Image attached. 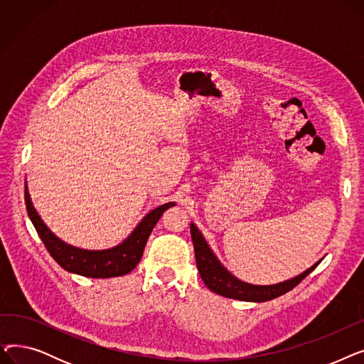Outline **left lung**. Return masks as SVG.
Wrapping results in <instances>:
<instances>
[{
    "label": "left lung",
    "mask_w": 364,
    "mask_h": 364,
    "mask_svg": "<svg viewBox=\"0 0 364 364\" xmlns=\"http://www.w3.org/2000/svg\"><path fill=\"white\" fill-rule=\"evenodd\" d=\"M190 233H192V240L195 246L198 270L203 283L206 284V288L221 296L239 301L265 302L280 295H284L286 292L294 289L299 282L307 277L323 259H318L316 264L310 267V269L292 279L283 280L274 284H252L237 279L235 274H232L225 269L214 254V251L211 250V246L205 240L203 235L200 233L195 223H190Z\"/></svg>",
    "instance_id": "left-lung-1"
}]
</instances>
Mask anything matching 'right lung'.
<instances>
[{
	"label": "right lung",
	"mask_w": 364,
	"mask_h": 364,
	"mask_svg": "<svg viewBox=\"0 0 364 364\" xmlns=\"http://www.w3.org/2000/svg\"><path fill=\"white\" fill-rule=\"evenodd\" d=\"M25 203L29 220L32 221L38 236H40V239L46 245L47 251L50 252L53 259L66 272L91 279H109L125 276L136 269L143 257L144 246L147 243L153 227L156 225V223L168 208L176 205V202H168L151 209L149 214L143 217L137 227L129 233V236L117 246L109 247V250L91 251L72 246L63 242L60 237H57L50 230L47 224L40 217V214L36 213L26 181Z\"/></svg>",
	"instance_id": "obj_1"
}]
</instances>
